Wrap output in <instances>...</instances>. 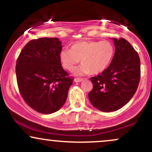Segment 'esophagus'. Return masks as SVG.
<instances>
[{
	"mask_svg": "<svg viewBox=\"0 0 152 152\" xmlns=\"http://www.w3.org/2000/svg\"><path fill=\"white\" fill-rule=\"evenodd\" d=\"M83 81V78H74L75 82H81Z\"/></svg>",
	"mask_w": 152,
	"mask_h": 152,
	"instance_id": "1",
	"label": "esophagus"
}]
</instances>
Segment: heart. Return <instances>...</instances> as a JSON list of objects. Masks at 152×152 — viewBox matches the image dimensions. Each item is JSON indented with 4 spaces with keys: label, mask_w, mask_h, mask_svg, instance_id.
<instances>
[{
    "label": "heart",
    "mask_w": 152,
    "mask_h": 152,
    "mask_svg": "<svg viewBox=\"0 0 152 152\" xmlns=\"http://www.w3.org/2000/svg\"><path fill=\"white\" fill-rule=\"evenodd\" d=\"M114 53V46L109 41H83L73 44L70 50H62L59 56L66 70L72 71L81 61L78 74L96 75L109 67Z\"/></svg>",
    "instance_id": "heart-1"
}]
</instances>
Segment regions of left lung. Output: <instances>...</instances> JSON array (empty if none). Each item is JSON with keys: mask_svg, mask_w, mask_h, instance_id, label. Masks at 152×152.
Returning a JSON list of instances; mask_svg holds the SVG:
<instances>
[{"mask_svg": "<svg viewBox=\"0 0 152 152\" xmlns=\"http://www.w3.org/2000/svg\"><path fill=\"white\" fill-rule=\"evenodd\" d=\"M114 58L101 74L91 78L93 88L88 93L91 104L104 112L121 109L137 91L141 77L140 58L124 38H113Z\"/></svg>", "mask_w": 152, "mask_h": 152, "instance_id": "obj_1", "label": "left lung"}]
</instances>
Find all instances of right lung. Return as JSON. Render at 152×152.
<instances>
[{
	"label": "right lung",
	"instance_id": "add662e5",
	"mask_svg": "<svg viewBox=\"0 0 152 152\" xmlns=\"http://www.w3.org/2000/svg\"><path fill=\"white\" fill-rule=\"evenodd\" d=\"M61 49L57 38L34 39L17 59L19 92L28 105L41 114H52L61 108L74 81L61 66Z\"/></svg>",
	"mask_w": 152,
	"mask_h": 152
}]
</instances>
